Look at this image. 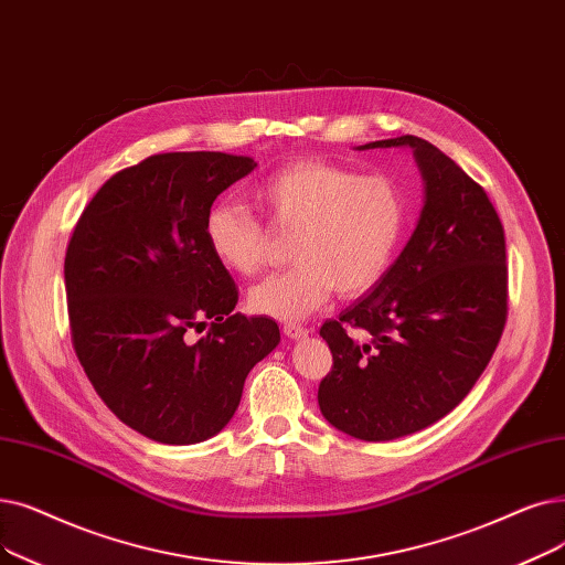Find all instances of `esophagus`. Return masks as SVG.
I'll list each match as a JSON object with an SVG mask.
<instances>
[{
  "mask_svg": "<svg viewBox=\"0 0 565 565\" xmlns=\"http://www.w3.org/2000/svg\"><path fill=\"white\" fill-rule=\"evenodd\" d=\"M284 334H286V337H290V339H302V337H307V328L286 323V326H284Z\"/></svg>",
  "mask_w": 565,
  "mask_h": 565,
  "instance_id": "obj_1",
  "label": "esophagus"
}]
</instances>
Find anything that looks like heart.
<instances>
[{
  "instance_id": "1",
  "label": "heart",
  "mask_w": 565,
  "mask_h": 565,
  "mask_svg": "<svg viewBox=\"0 0 565 565\" xmlns=\"http://www.w3.org/2000/svg\"><path fill=\"white\" fill-rule=\"evenodd\" d=\"M254 195L277 228L296 231V265L249 290L254 311L281 321H300L332 290L341 298L372 290L395 260L408 222L406 193L395 180L321 159L275 170ZM203 233L216 263L231 273L254 275L263 267L265 228L244 205H212Z\"/></svg>"
}]
</instances>
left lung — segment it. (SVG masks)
<instances>
[{
  "instance_id": "1",
  "label": "left lung",
  "mask_w": 565,
  "mask_h": 565,
  "mask_svg": "<svg viewBox=\"0 0 565 565\" xmlns=\"http://www.w3.org/2000/svg\"><path fill=\"white\" fill-rule=\"evenodd\" d=\"M374 147H411L425 205L385 277L321 326L332 372L318 406L343 434L392 440L444 418L484 372L508 316V265L494 205L450 157L418 136L358 150Z\"/></svg>"
}]
</instances>
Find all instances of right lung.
<instances>
[{
    "instance_id": "obj_1",
    "label": "right lung",
    "mask_w": 565,
    "mask_h": 565,
    "mask_svg": "<svg viewBox=\"0 0 565 565\" xmlns=\"http://www.w3.org/2000/svg\"><path fill=\"white\" fill-rule=\"evenodd\" d=\"M256 161L168 152L115 173L73 228L64 284L71 341L96 395L138 434L191 446L235 415L244 379L279 343L265 316L233 313L237 286L205 242L216 195ZM211 323L191 342V329Z\"/></svg>"
}]
</instances>
